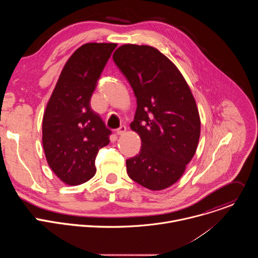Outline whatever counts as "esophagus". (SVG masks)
I'll use <instances>...</instances> for the list:
<instances>
[{
  "label": "esophagus",
  "mask_w": 258,
  "mask_h": 258,
  "mask_svg": "<svg viewBox=\"0 0 258 258\" xmlns=\"http://www.w3.org/2000/svg\"><path fill=\"white\" fill-rule=\"evenodd\" d=\"M125 131H126V126L125 125H120L115 132H116V135H123L124 133H125Z\"/></svg>",
  "instance_id": "esophagus-1"
}]
</instances>
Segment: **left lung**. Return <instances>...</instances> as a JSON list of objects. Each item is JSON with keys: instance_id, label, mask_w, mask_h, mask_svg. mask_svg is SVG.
<instances>
[{"instance_id": "obj_1", "label": "left lung", "mask_w": 258, "mask_h": 258, "mask_svg": "<svg viewBox=\"0 0 258 258\" xmlns=\"http://www.w3.org/2000/svg\"><path fill=\"white\" fill-rule=\"evenodd\" d=\"M113 60L137 98L131 128L142 147L126 160L127 174L149 190L166 189L185 172L198 146L201 123L193 94L177 67L153 47L122 45Z\"/></svg>"}]
</instances>
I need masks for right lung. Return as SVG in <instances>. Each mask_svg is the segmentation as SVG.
Instances as JSON below:
<instances>
[{
	"label": "right lung",
	"instance_id": "right-lung-1",
	"mask_svg": "<svg viewBox=\"0 0 258 258\" xmlns=\"http://www.w3.org/2000/svg\"><path fill=\"white\" fill-rule=\"evenodd\" d=\"M113 43L80 47L64 65L43 117V147L49 166L70 186L96 173L99 150L111 131L91 108V97L101 73L116 48Z\"/></svg>",
	"mask_w": 258,
	"mask_h": 258
}]
</instances>
